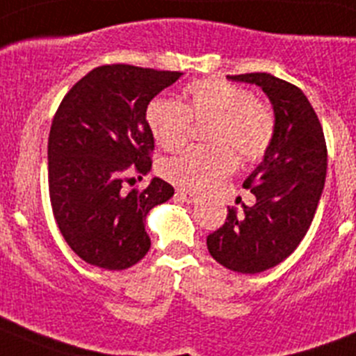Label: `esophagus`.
<instances>
[{
	"label": "esophagus",
	"instance_id": "1",
	"mask_svg": "<svg viewBox=\"0 0 356 356\" xmlns=\"http://www.w3.org/2000/svg\"><path fill=\"white\" fill-rule=\"evenodd\" d=\"M176 197L180 199V201H185V202H197L199 201V195L194 194V192L191 191H176Z\"/></svg>",
	"mask_w": 356,
	"mask_h": 356
}]
</instances>
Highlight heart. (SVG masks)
I'll return each mask as SVG.
<instances>
[{
  "label": "heart",
  "mask_w": 356,
  "mask_h": 356,
  "mask_svg": "<svg viewBox=\"0 0 356 356\" xmlns=\"http://www.w3.org/2000/svg\"><path fill=\"white\" fill-rule=\"evenodd\" d=\"M184 104L154 99L147 108L152 136L168 152L180 150L188 140L191 122L208 124L211 147H192L162 165L172 184L206 191L234 169L236 155L253 161L264 155L274 136V117L262 101L243 87L222 79L192 82L184 90Z\"/></svg>",
  "instance_id": "1"
}]
</instances>
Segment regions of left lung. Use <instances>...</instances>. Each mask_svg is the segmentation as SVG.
Returning a JSON list of instances; mask_svg holds the SVG:
<instances>
[{
  "instance_id": "left-lung-1",
  "label": "left lung",
  "mask_w": 356,
  "mask_h": 356,
  "mask_svg": "<svg viewBox=\"0 0 356 356\" xmlns=\"http://www.w3.org/2000/svg\"><path fill=\"white\" fill-rule=\"evenodd\" d=\"M259 86L274 111V136L243 184L255 204L229 208L225 223L208 236L209 253L227 269L257 274L292 255L316 213L327 175V145L313 106L299 87L269 73L227 76Z\"/></svg>"
}]
</instances>
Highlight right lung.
<instances>
[{
    "mask_svg": "<svg viewBox=\"0 0 356 356\" xmlns=\"http://www.w3.org/2000/svg\"><path fill=\"white\" fill-rule=\"evenodd\" d=\"M181 74L106 64L74 83L57 108L49 136L50 202L63 238L90 266L127 269L150 250L145 220L175 188L161 178L145 191L122 185L150 172L148 103Z\"/></svg>",
    "mask_w": 356,
    "mask_h": 356,
    "instance_id": "right-lung-1",
    "label": "right lung"
}]
</instances>
